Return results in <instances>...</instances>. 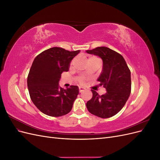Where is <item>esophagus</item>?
Returning a JSON list of instances; mask_svg holds the SVG:
<instances>
[{"label":"esophagus","instance_id":"obj_1","mask_svg":"<svg viewBox=\"0 0 160 160\" xmlns=\"http://www.w3.org/2000/svg\"><path fill=\"white\" fill-rule=\"evenodd\" d=\"M84 90H85V89L83 88H79V91L80 93H81V92H82V91H83Z\"/></svg>","mask_w":160,"mask_h":160}]
</instances>
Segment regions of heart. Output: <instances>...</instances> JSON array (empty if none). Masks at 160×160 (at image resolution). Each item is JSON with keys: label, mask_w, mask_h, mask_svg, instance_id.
<instances>
[{"label": "heart", "mask_w": 160, "mask_h": 160, "mask_svg": "<svg viewBox=\"0 0 160 160\" xmlns=\"http://www.w3.org/2000/svg\"><path fill=\"white\" fill-rule=\"evenodd\" d=\"M97 59V57H91L88 59V61H91L92 59ZM85 80H86V79L84 77H77V82H78V83L80 84V85H83L85 83Z\"/></svg>", "instance_id": "heart-1"}]
</instances>
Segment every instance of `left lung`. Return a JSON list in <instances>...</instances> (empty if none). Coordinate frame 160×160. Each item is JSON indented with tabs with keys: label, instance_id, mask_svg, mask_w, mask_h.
I'll return each mask as SVG.
<instances>
[{
	"label": "left lung",
	"instance_id": "obj_1",
	"mask_svg": "<svg viewBox=\"0 0 160 160\" xmlns=\"http://www.w3.org/2000/svg\"><path fill=\"white\" fill-rule=\"evenodd\" d=\"M87 52L100 57L103 71L98 79L107 90L99 95L92 90L93 97L86 103L89 112L101 118L117 114L128 101L132 89L131 71L122 55L106 47H99Z\"/></svg>",
	"mask_w": 160,
	"mask_h": 160
}]
</instances>
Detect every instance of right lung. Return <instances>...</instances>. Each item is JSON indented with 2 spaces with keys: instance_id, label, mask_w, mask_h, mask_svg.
Listing matches in <instances>:
<instances>
[{
  "instance_id": "add662e5",
  "label": "right lung",
  "mask_w": 160,
  "mask_h": 160,
  "mask_svg": "<svg viewBox=\"0 0 160 160\" xmlns=\"http://www.w3.org/2000/svg\"><path fill=\"white\" fill-rule=\"evenodd\" d=\"M79 50L69 51L52 47L38 55L34 59L27 77L30 98L42 113L60 117L71 111L79 94L77 86L64 89L59 86L61 73L68 71L70 62Z\"/></svg>"
}]
</instances>
